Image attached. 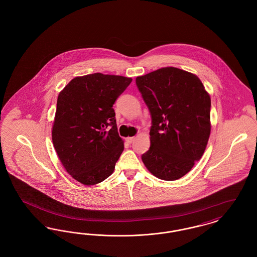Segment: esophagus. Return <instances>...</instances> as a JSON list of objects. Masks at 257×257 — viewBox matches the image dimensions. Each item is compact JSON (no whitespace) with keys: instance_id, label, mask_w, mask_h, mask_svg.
I'll return each mask as SVG.
<instances>
[{"instance_id":"obj_1","label":"esophagus","mask_w":257,"mask_h":257,"mask_svg":"<svg viewBox=\"0 0 257 257\" xmlns=\"http://www.w3.org/2000/svg\"><path fill=\"white\" fill-rule=\"evenodd\" d=\"M135 137H128V138H126V142L128 143V144H132L133 142H134Z\"/></svg>"}]
</instances>
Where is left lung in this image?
Here are the masks:
<instances>
[{"instance_id": "1", "label": "left lung", "mask_w": 257, "mask_h": 257, "mask_svg": "<svg viewBox=\"0 0 257 257\" xmlns=\"http://www.w3.org/2000/svg\"><path fill=\"white\" fill-rule=\"evenodd\" d=\"M136 84L151 113L150 148L142 160L157 178L173 181L202 157L211 133V98L196 74L163 67Z\"/></svg>"}]
</instances>
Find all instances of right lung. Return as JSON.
<instances>
[{
    "mask_svg": "<svg viewBox=\"0 0 257 257\" xmlns=\"http://www.w3.org/2000/svg\"><path fill=\"white\" fill-rule=\"evenodd\" d=\"M131 82L118 75L88 74L75 77L59 93L53 146L64 170L78 182L96 185L113 172L124 142L112 105Z\"/></svg>",
    "mask_w": 257,
    "mask_h": 257,
    "instance_id": "obj_1",
    "label": "right lung"
}]
</instances>
